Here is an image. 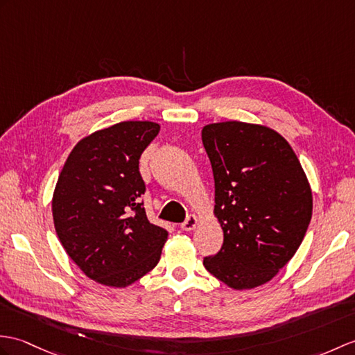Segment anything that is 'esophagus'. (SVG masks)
<instances>
[{
  "instance_id": "esophagus-1",
  "label": "esophagus",
  "mask_w": 355,
  "mask_h": 355,
  "mask_svg": "<svg viewBox=\"0 0 355 355\" xmlns=\"http://www.w3.org/2000/svg\"><path fill=\"white\" fill-rule=\"evenodd\" d=\"M198 224H200V218L191 215L187 216V219L183 222V224H181V230H183V232H192L193 228H196Z\"/></svg>"
}]
</instances>
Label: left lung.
<instances>
[{
    "label": "left lung",
    "instance_id": "left-lung-1",
    "mask_svg": "<svg viewBox=\"0 0 355 355\" xmlns=\"http://www.w3.org/2000/svg\"><path fill=\"white\" fill-rule=\"evenodd\" d=\"M224 245L204 266L230 289L270 282L298 251L313 211L311 187L289 142L261 123L204 125Z\"/></svg>",
    "mask_w": 355,
    "mask_h": 355
}]
</instances>
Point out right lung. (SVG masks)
Wrapping results in <instances>:
<instances>
[{"instance_id": "obj_1", "label": "right lung", "mask_w": 355, "mask_h": 355, "mask_svg": "<svg viewBox=\"0 0 355 355\" xmlns=\"http://www.w3.org/2000/svg\"><path fill=\"white\" fill-rule=\"evenodd\" d=\"M150 121H123L72 148L53 193L57 237L95 283L128 287L155 268L168 232L153 225L139 198V159L159 135Z\"/></svg>"}]
</instances>
